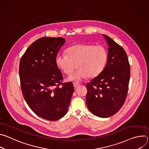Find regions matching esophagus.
<instances>
[{
    "mask_svg": "<svg viewBox=\"0 0 149 149\" xmlns=\"http://www.w3.org/2000/svg\"><path fill=\"white\" fill-rule=\"evenodd\" d=\"M73 86H74V87L75 88H77V87H78L79 86V84L78 83H77V82H74Z\"/></svg>",
    "mask_w": 149,
    "mask_h": 149,
    "instance_id": "1",
    "label": "esophagus"
}]
</instances>
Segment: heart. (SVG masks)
Instances as JSON below:
<instances>
[{"label": "heart", "mask_w": 149, "mask_h": 149, "mask_svg": "<svg viewBox=\"0 0 149 149\" xmlns=\"http://www.w3.org/2000/svg\"><path fill=\"white\" fill-rule=\"evenodd\" d=\"M67 54H58L55 58L57 67L64 74H70L76 67L78 70L68 79L79 82L88 76H97L104 69L108 53L103 46L89 44H75L67 49Z\"/></svg>", "instance_id": "b5f03b06"}]
</instances>
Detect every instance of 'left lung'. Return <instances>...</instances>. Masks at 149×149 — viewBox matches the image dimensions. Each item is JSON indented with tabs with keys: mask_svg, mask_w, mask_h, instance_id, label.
<instances>
[{
	"mask_svg": "<svg viewBox=\"0 0 149 149\" xmlns=\"http://www.w3.org/2000/svg\"><path fill=\"white\" fill-rule=\"evenodd\" d=\"M103 36L109 45L107 63L100 74L87 84L86 102L94 115L106 118L118 112L125 102L130 68L124 49L109 36Z\"/></svg>",
	"mask_w": 149,
	"mask_h": 149,
	"instance_id": "left-lung-1",
	"label": "left lung"
}]
</instances>
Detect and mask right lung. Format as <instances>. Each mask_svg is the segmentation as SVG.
<instances>
[{"instance_id":"add662e5","label":"right lung","mask_w":149,"mask_h":149,"mask_svg":"<svg viewBox=\"0 0 149 149\" xmlns=\"http://www.w3.org/2000/svg\"><path fill=\"white\" fill-rule=\"evenodd\" d=\"M65 42L59 37L39 38L26 49L19 63L21 89L26 103L38 116L49 121L66 114L74 91L71 82L62 83V72L55 63Z\"/></svg>"}]
</instances>
